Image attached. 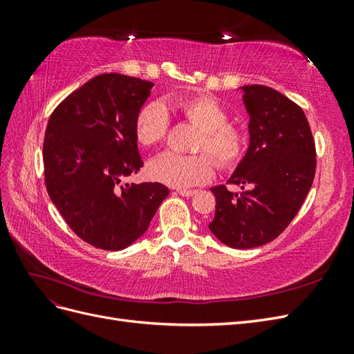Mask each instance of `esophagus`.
<instances>
[{"label": "esophagus", "instance_id": "esophagus-1", "mask_svg": "<svg viewBox=\"0 0 354 354\" xmlns=\"http://www.w3.org/2000/svg\"><path fill=\"white\" fill-rule=\"evenodd\" d=\"M176 192L181 196H192V195L196 194V190H186V189H177Z\"/></svg>", "mask_w": 354, "mask_h": 354}]
</instances>
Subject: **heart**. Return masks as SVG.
<instances>
[{"label":"heart","instance_id":"obj_1","mask_svg":"<svg viewBox=\"0 0 354 354\" xmlns=\"http://www.w3.org/2000/svg\"><path fill=\"white\" fill-rule=\"evenodd\" d=\"M165 108L176 111L199 128L196 151H207L218 167L229 168L241 159L246 145L245 133L242 128L227 122V111L209 95L181 97L164 104L158 102L145 104L136 118V137L142 146L149 147L164 140L168 128ZM147 171L159 183L186 189L207 181L212 176V162L207 155L164 152L149 162Z\"/></svg>","mask_w":354,"mask_h":354}]
</instances>
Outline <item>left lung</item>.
Listing matches in <instances>:
<instances>
[{
    "instance_id": "8db88e82",
    "label": "left lung",
    "mask_w": 354,
    "mask_h": 354,
    "mask_svg": "<svg viewBox=\"0 0 354 354\" xmlns=\"http://www.w3.org/2000/svg\"><path fill=\"white\" fill-rule=\"evenodd\" d=\"M250 145L229 183L211 187L216 216L208 229L234 250L272 242L297 216L313 185L316 149L303 109L264 85H245Z\"/></svg>"
}]
</instances>
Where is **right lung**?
Wrapping results in <instances>:
<instances>
[{
  "label": "right lung",
  "mask_w": 354,
  "mask_h": 354,
  "mask_svg": "<svg viewBox=\"0 0 354 354\" xmlns=\"http://www.w3.org/2000/svg\"><path fill=\"white\" fill-rule=\"evenodd\" d=\"M152 87L103 73L69 94L48 120L42 159L50 199L68 226L95 248L130 246L168 196L160 183H125L143 167L136 118Z\"/></svg>",
  "instance_id": "obj_1"
}]
</instances>
